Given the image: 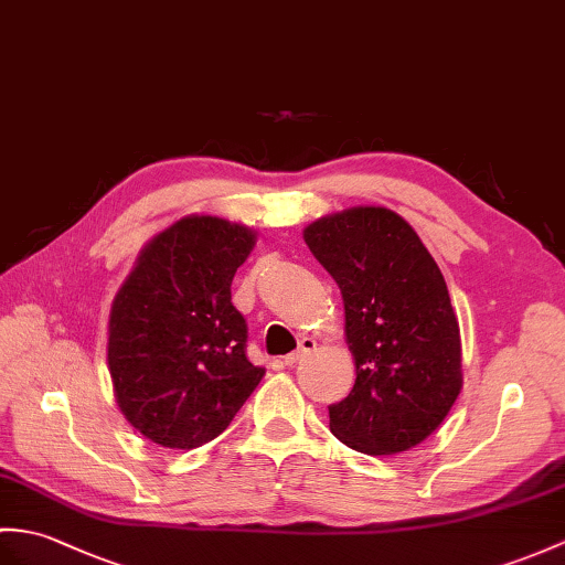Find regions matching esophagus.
Listing matches in <instances>:
<instances>
[{"mask_svg":"<svg viewBox=\"0 0 565 565\" xmlns=\"http://www.w3.org/2000/svg\"><path fill=\"white\" fill-rule=\"evenodd\" d=\"M315 347H318V344H315V339L303 337V339H300L298 349H296L294 353H288V356H284V363H286V365H296L298 361H303V359L308 356V353H312Z\"/></svg>","mask_w":565,"mask_h":565,"instance_id":"obj_1","label":"esophagus"}]
</instances>
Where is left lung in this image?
<instances>
[{"label": "left lung", "mask_w": 565, "mask_h": 565, "mask_svg": "<svg viewBox=\"0 0 565 565\" xmlns=\"http://www.w3.org/2000/svg\"><path fill=\"white\" fill-rule=\"evenodd\" d=\"M303 238L342 291L356 361L349 397L330 406V430L365 455L414 448L462 390L460 324L436 259L385 206L318 218Z\"/></svg>", "instance_id": "8db88e82"}]
</instances>
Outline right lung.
<instances>
[{"mask_svg":"<svg viewBox=\"0 0 565 565\" xmlns=\"http://www.w3.org/2000/svg\"><path fill=\"white\" fill-rule=\"evenodd\" d=\"M255 233L185 216L143 247L117 291L108 369L125 418L156 445L192 450L228 428L265 369L247 359L231 281Z\"/></svg>","mask_w":565,"mask_h":565,"instance_id":"1","label":"right lung"}]
</instances>
